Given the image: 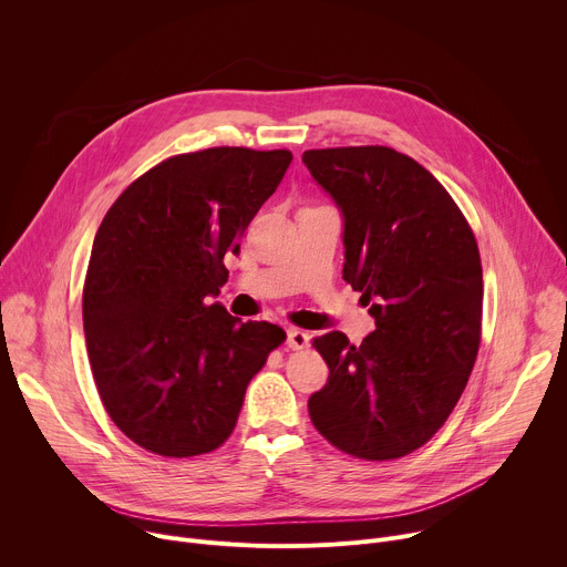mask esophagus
<instances>
[{
    "mask_svg": "<svg viewBox=\"0 0 567 567\" xmlns=\"http://www.w3.org/2000/svg\"><path fill=\"white\" fill-rule=\"evenodd\" d=\"M309 334L307 332H302V330H296V328H291L289 332H287V346L291 348V350H305L307 346H309Z\"/></svg>",
    "mask_w": 567,
    "mask_h": 567,
    "instance_id": "34e87169",
    "label": "esophagus"
}]
</instances>
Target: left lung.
<instances>
[{
    "instance_id": "8db88e82",
    "label": "left lung",
    "mask_w": 567,
    "mask_h": 567,
    "mask_svg": "<svg viewBox=\"0 0 567 567\" xmlns=\"http://www.w3.org/2000/svg\"><path fill=\"white\" fill-rule=\"evenodd\" d=\"M302 164L341 210L343 280L377 326L361 346L343 332L313 339L330 377L309 417L343 453L401 457L446 422L475 363V237L444 186L392 147L307 150Z\"/></svg>"
}]
</instances>
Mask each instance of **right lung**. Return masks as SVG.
I'll use <instances>...</instances> for the list:
<instances>
[{"instance_id": "1", "label": "right lung", "mask_w": 567, "mask_h": 567, "mask_svg": "<svg viewBox=\"0 0 567 567\" xmlns=\"http://www.w3.org/2000/svg\"><path fill=\"white\" fill-rule=\"evenodd\" d=\"M291 152L208 147L138 177L107 210L83 289L87 354L103 406L166 457L215 451L249 381L287 334L241 322L217 298L224 256L282 182Z\"/></svg>"}]
</instances>
